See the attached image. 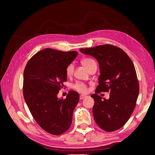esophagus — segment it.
I'll list each match as a JSON object with an SVG mask.
<instances>
[{
    "mask_svg": "<svg viewBox=\"0 0 155 155\" xmlns=\"http://www.w3.org/2000/svg\"><path fill=\"white\" fill-rule=\"evenodd\" d=\"M85 97H87L85 95H80V96H79V99L83 100V98H85Z\"/></svg>",
    "mask_w": 155,
    "mask_h": 155,
    "instance_id": "obj_1",
    "label": "esophagus"
}]
</instances>
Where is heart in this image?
Segmentation results:
<instances>
[{
	"mask_svg": "<svg viewBox=\"0 0 155 155\" xmlns=\"http://www.w3.org/2000/svg\"><path fill=\"white\" fill-rule=\"evenodd\" d=\"M81 63L88 70H89L91 68L92 65L96 64V62L92 59L90 58H84L81 60ZM74 64L72 63H70L68 64L67 68H66V74L68 76H72L74 72ZM74 88L77 91L81 92V93H85L87 91V88L85 84H84L81 82H77L73 85Z\"/></svg>",
	"mask_w": 155,
	"mask_h": 155,
	"instance_id": "obj_1",
	"label": "heart"
}]
</instances>
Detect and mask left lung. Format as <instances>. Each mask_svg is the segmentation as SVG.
Returning a JSON list of instances; mask_svg holds the SVG:
<instances>
[{
	"instance_id": "1",
	"label": "left lung",
	"mask_w": 155,
	"mask_h": 155,
	"mask_svg": "<svg viewBox=\"0 0 155 155\" xmlns=\"http://www.w3.org/2000/svg\"><path fill=\"white\" fill-rule=\"evenodd\" d=\"M81 52L95 58L99 63V85L91 96L94 100V118L107 132L120 129L132 114L139 94V83L134 64L125 51L117 46L104 45L81 48ZM109 91V100L97 94Z\"/></svg>"
}]
</instances>
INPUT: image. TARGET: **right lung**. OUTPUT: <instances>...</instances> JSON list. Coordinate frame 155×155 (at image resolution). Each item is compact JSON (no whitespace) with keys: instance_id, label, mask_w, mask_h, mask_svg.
Masks as SVG:
<instances>
[{"instance_id":"add662e5","label":"right lung","mask_w":155,"mask_h":155,"mask_svg":"<svg viewBox=\"0 0 155 155\" xmlns=\"http://www.w3.org/2000/svg\"><path fill=\"white\" fill-rule=\"evenodd\" d=\"M77 55L76 51L45 48L32 56L24 70L25 100L36 122L51 134L65 133L72 124L79 94L70 91L65 99L57 95L67 80V66Z\"/></svg>"}]
</instances>
